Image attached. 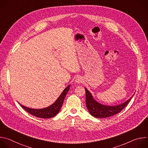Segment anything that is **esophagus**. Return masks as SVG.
Listing matches in <instances>:
<instances>
[{"label":"esophagus","mask_w":148,"mask_h":148,"mask_svg":"<svg viewBox=\"0 0 148 148\" xmlns=\"http://www.w3.org/2000/svg\"><path fill=\"white\" fill-rule=\"evenodd\" d=\"M75 82L77 84H80L82 82V78L81 77H77L75 79Z\"/></svg>","instance_id":"1"}]
</instances>
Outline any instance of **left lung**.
<instances>
[{"label":"left lung","mask_w":148,"mask_h":148,"mask_svg":"<svg viewBox=\"0 0 148 148\" xmlns=\"http://www.w3.org/2000/svg\"><path fill=\"white\" fill-rule=\"evenodd\" d=\"M85 90L86 93V101L87 108L92 116L98 118L110 117L120 112L130 102L134 95V94L127 101L119 105L110 106V105H105L100 103L94 98L91 93L86 88H85Z\"/></svg>","instance_id":"1"}]
</instances>
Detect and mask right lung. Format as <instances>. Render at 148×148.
Listing matches in <instances>:
<instances>
[{
	"label": "right lung",
	"instance_id": "1",
	"mask_svg": "<svg viewBox=\"0 0 148 148\" xmlns=\"http://www.w3.org/2000/svg\"><path fill=\"white\" fill-rule=\"evenodd\" d=\"M70 85H69L63 90V91L61 92L57 100L53 104L46 108L42 109H33L23 106V105L20 103V105L27 112L35 116L41 118H51L56 116L59 112L62 107L63 102H64V98L70 90Z\"/></svg>",
	"mask_w": 148,
	"mask_h": 148
}]
</instances>
